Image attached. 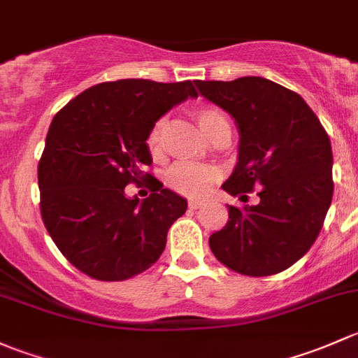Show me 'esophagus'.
<instances>
[{
	"label": "esophagus",
	"instance_id": "1",
	"mask_svg": "<svg viewBox=\"0 0 358 358\" xmlns=\"http://www.w3.org/2000/svg\"><path fill=\"white\" fill-rule=\"evenodd\" d=\"M205 205V201H200V200H189V208L191 210H198L201 208V206Z\"/></svg>",
	"mask_w": 358,
	"mask_h": 358
}]
</instances>
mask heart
I'll list each match as a JSON object with an SVG mask.
<instances>
[{
    "label": "heart",
    "instance_id": "heart-1",
    "mask_svg": "<svg viewBox=\"0 0 358 358\" xmlns=\"http://www.w3.org/2000/svg\"><path fill=\"white\" fill-rule=\"evenodd\" d=\"M198 125L206 138H213L219 131L227 129V119L220 110L213 106H200L193 112ZM165 132V120L160 119L155 122L148 136V148L153 157H158L162 152V139ZM220 178L219 171L213 167H206L200 164H178L167 176V182L172 189L191 198H201L208 193L212 184Z\"/></svg>",
    "mask_w": 358,
    "mask_h": 358
}]
</instances>
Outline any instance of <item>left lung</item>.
Masks as SVG:
<instances>
[{"instance_id": "1", "label": "left lung", "mask_w": 358, "mask_h": 358, "mask_svg": "<svg viewBox=\"0 0 358 358\" xmlns=\"http://www.w3.org/2000/svg\"><path fill=\"white\" fill-rule=\"evenodd\" d=\"M194 86L233 117L239 132L238 162L222 189L236 196L260 187L257 205H227L229 220L210 236V250L239 274H278L300 260L322 229L333 200L329 136L300 94L264 77Z\"/></svg>"}]
</instances>
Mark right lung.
<instances>
[{"instance_id":"obj_1","label":"right lung","mask_w":358,"mask_h":358,"mask_svg":"<svg viewBox=\"0 0 358 358\" xmlns=\"http://www.w3.org/2000/svg\"><path fill=\"white\" fill-rule=\"evenodd\" d=\"M187 98L191 80L120 79L83 91L55 115L39 162L41 215L73 267L99 281H124L150 268L186 198L155 179L145 200L127 196L152 165L148 136L158 119Z\"/></svg>"}]
</instances>
